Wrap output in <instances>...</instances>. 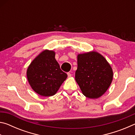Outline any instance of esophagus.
I'll return each mask as SVG.
<instances>
[{
  "instance_id": "obj_1",
  "label": "esophagus",
  "mask_w": 135,
  "mask_h": 135,
  "mask_svg": "<svg viewBox=\"0 0 135 135\" xmlns=\"http://www.w3.org/2000/svg\"><path fill=\"white\" fill-rule=\"evenodd\" d=\"M67 75H68V77H71V74L70 73H67Z\"/></svg>"
}]
</instances>
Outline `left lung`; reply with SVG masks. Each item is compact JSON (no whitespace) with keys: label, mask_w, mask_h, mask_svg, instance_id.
Returning a JSON list of instances; mask_svg holds the SVG:
<instances>
[{"label":"left lung","mask_w":135,"mask_h":135,"mask_svg":"<svg viewBox=\"0 0 135 135\" xmlns=\"http://www.w3.org/2000/svg\"><path fill=\"white\" fill-rule=\"evenodd\" d=\"M113 72L104 57L97 52L79 54L75 79L83 94L97 99L105 93L113 80Z\"/></svg>","instance_id":"left-lung-1"}]
</instances>
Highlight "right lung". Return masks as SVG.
<instances>
[{"instance_id":"add662e5","label":"right lung","mask_w":135,"mask_h":135,"mask_svg":"<svg viewBox=\"0 0 135 135\" xmlns=\"http://www.w3.org/2000/svg\"><path fill=\"white\" fill-rule=\"evenodd\" d=\"M53 51L45 50L32 61L27 71L29 84L43 97L54 95L67 77L55 58Z\"/></svg>"}]
</instances>
